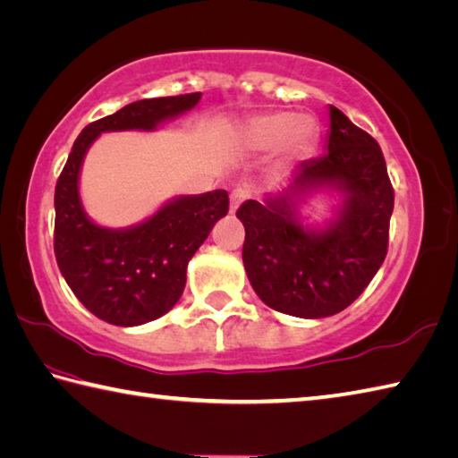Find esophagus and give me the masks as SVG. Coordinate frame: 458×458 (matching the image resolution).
<instances>
[{"instance_id":"1","label":"esophagus","mask_w":458,"mask_h":458,"mask_svg":"<svg viewBox=\"0 0 458 458\" xmlns=\"http://www.w3.org/2000/svg\"><path fill=\"white\" fill-rule=\"evenodd\" d=\"M247 199V189L245 187H235L231 191V213H235L237 211V207L243 203Z\"/></svg>"}]
</instances>
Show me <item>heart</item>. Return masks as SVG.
<instances>
[{
    "mask_svg": "<svg viewBox=\"0 0 458 458\" xmlns=\"http://www.w3.org/2000/svg\"><path fill=\"white\" fill-rule=\"evenodd\" d=\"M317 123L313 117L297 115L295 111H273L255 119L249 127V140L257 148H275L284 143L291 153L309 149L317 140Z\"/></svg>",
    "mask_w": 458,
    "mask_h": 458,
    "instance_id": "b5f03b06",
    "label": "heart"
}]
</instances>
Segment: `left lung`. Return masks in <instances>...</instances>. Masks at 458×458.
Masks as SVG:
<instances>
[{
    "mask_svg": "<svg viewBox=\"0 0 458 458\" xmlns=\"http://www.w3.org/2000/svg\"><path fill=\"white\" fill-rule=\"evenodd\" d=\"M335 186L345 193L340 219L321 233L296 221L294 197L309 188ZM394 205L378 143L331 106L327 153L303 161L293 183L265 203L237 209L245 225L243 263L265 305L293 317L341 313L367 289L389 249Z\"/></svg>",
    "mask_w": 458,
    "mask_h": 458,
    "instance_id": "left-lung-1",
    "label": "left lung"
}]
</instances>
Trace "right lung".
Masks as SVG:
<instances>
[{"label": "right lung", "mask_w": 458, "mask_h": 458, "mask_svg": "<svg viewBox=\"0 0 458 458\" xmlns=\"http://www.w3.org/2000/svg\"><path fill=\"white\" fill-rule=\"evenodd\" d=\"M201 93L141 99L83 127L55 185L54 251L69 289L95 317L133 327L159 318L185 289L187 263L229 211L223 189L167 203L141 225L106 229L81 209L77 179L95 137L123 129H155L197 106Z\"/></svg>", "instance_id": "obj_1"}]
</instances>
